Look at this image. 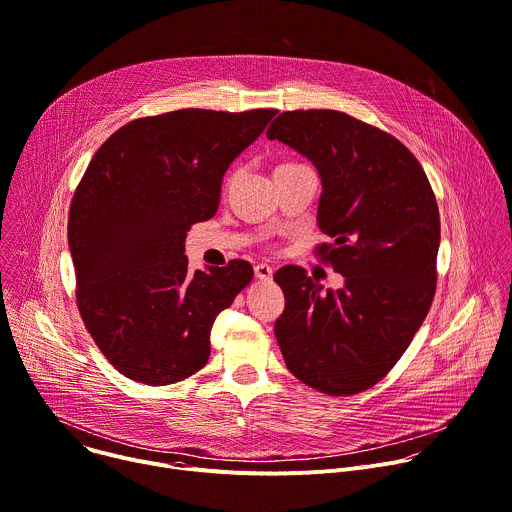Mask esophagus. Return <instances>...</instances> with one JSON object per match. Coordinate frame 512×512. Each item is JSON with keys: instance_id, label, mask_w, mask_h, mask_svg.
<instances>
[{"instance_id": "obj_1", "label": "esophagus", "mask_w": 512, "mask_h": 512, "mask_svg": "<svg viewBox=\"0 0 512 512\" xmlns=\"http://www.w3.org/2000/svg\"><path fill=\"white\" fill-rule=\"evenodd\" d=\"M253 271H255V277L261 279V281H269L271 275H273V269L267 263H257Z\"/></svg>"}]
</instances>
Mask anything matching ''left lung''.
I'll list each match as a JSON object with an SVG mask.
<instances>
[{"instance_id":"1","label":"left lung","mask_w":512,"mask_h":512,"mask_svg":"<svg viewBox=\"0 0 512 512\" xmlns=\"http://www.w3.org/2000/svg\"><path fill=\"white\" fill-rule=\"evenodd\" d=\"M320 174L318 247L344 277L336 291L302 267L273 279L285 296L275 338L287 369L328 395L381 381L423 324L435 294L440 210L415 156L393 135L332 109L285 111L267 129Z\"/></svg>"}]
</instances>
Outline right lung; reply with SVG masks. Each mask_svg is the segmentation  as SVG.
<instances>
[{"instance_id": "obj_1", "label": "right lung", "mask_w": 512, "mask_h": 512, "mask_svg": "<svg viewBox=\"0 0 512 512\" xmlns=\"http://www.w3.org/2000/svg\"><path fill=\"white\" fill-rule=\"evenodd\" d=\"M275 109H180L117 129L91 160L68 214L79 312L113 367L145 385L178 383L210 356V328L253 267L188 273L184 241L221 202L231 162Z\"/></svg>"}]
</instances>
